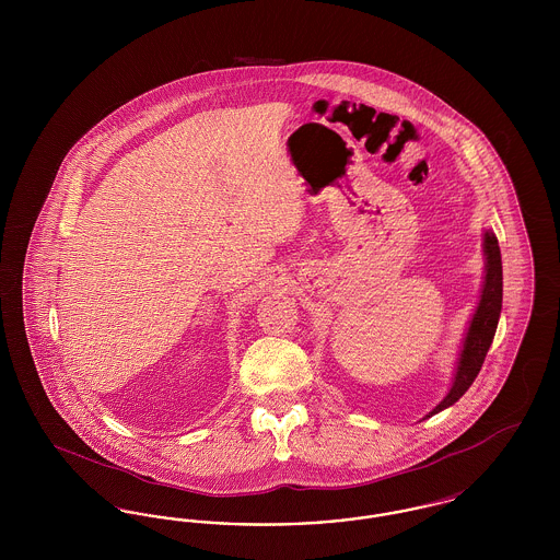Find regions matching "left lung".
Listing matches in <instances>:
<instances>
[{
	"mask_svg": "<svg viewBox=\"0 0 560 560\" xmlns=\"http://www.w3.org/2000/svg\"><path fill=\"white\" fill-rule=\"evenodd\" d=\"M482 256H485V277H482L479 304L475 308L472 319L468 320V329L462 340L459 357H457L455 373L452 377V388L427 418L452 407L455 400L462 399V395L472 386L475 377L479 375L487 350L493 342L500 313H502L504 290H502V254H500L498 237L491 231L482 233Z\"/></svg>",
	"mask_w": 560,
	"mask_h": 560,
	"instance_id": "8db88e82",
	"label": "left lung"
}]
</instances>
